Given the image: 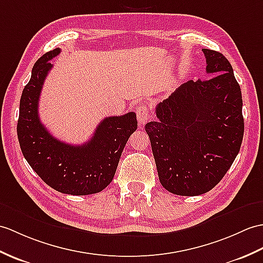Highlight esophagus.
Returning <instances> with one entry per match:
<instances>
[{
	"instance_id": "1",
	"label": "esophagus",
	"mask_w": 263,
	"mask_h": 263,
	"mask_svg": "<svg viewBox=\"0 0 263 263\" xmlns=\"http://www.w3.org/2000/svg\"><path fill=\"white\" fill-rule=\"evenodd\" d=\"M137 118L140 125H144L148 120L150 119V114L148 111V107L145 105H141L137 108Z\"/></svg>"
}]
</instances>
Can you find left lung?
Wrapping results in <instances>:
<instances>
[{
    "instance_id": "1",
    "label": "left lung",
    "mask_w": 263,
    "mask_h": 263,
    "mask_svg": "<svg viewBox=\"0 0 263 263\" xmlns=\"http://www.w3.org/2000/svg\"><path fill=\"white\" fill-rule=\"evenodd\" d=\"M205 81H188L156 107L145 124L158 176L168 192L197 196L222 180L239 154L244 120L233 68L221 52L203 49Z\"/></svg>"
}]
</instances>
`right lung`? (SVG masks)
I'll list each match as a JSON object with an SVG mask.
<instances>
[{
	"label": "right lung",
	"mask_w": 263,
	"mask_h": 263,
	"mask_svg": "<svg viewBox=\"0 0 263 263\" xmlns=\"http://www.w3.org/2000/svg\"><path fill=\"white\" fill-rule=\"evenodd\" d=\"M60 49L36 60L29 83L24 86L17 120V139L28 163L54 191L69 195H90L109 185L131 134L137 130L134 112L108 117L97 125L89 141L72 145L53 138L41 123L38 104L42 85Z\"/></svg>",
	"instance_id": "add662e5"
}]
</instances>
